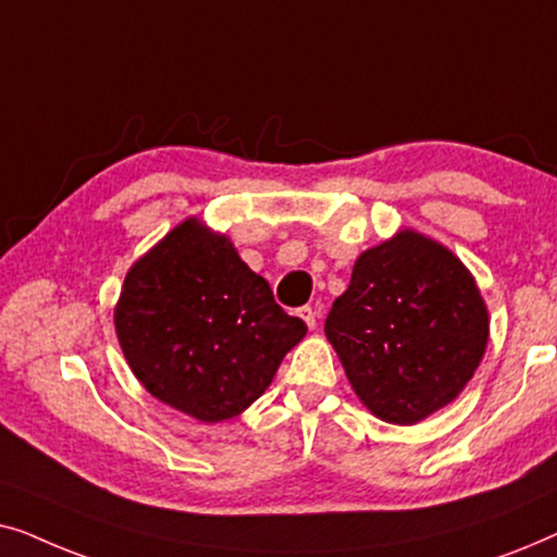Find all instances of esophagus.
<instances>
[{
    "mask_svg": "<svg viewBox=\"0 0 557 557\" xmlns=\"http://www.w3.org/2000/svg\"><path fill=\"white\" fill-rule=\"evenodd\" d=\"M299 317L304 319V322H307L309 330H314V326H317V317H319V309H317V307H301V309H299Z\"/></svg>",
    "mask_w": 557,
    "mask_h": 557,
    "instance_id": "34e87169",
    "label": "esophagus"
}]
</instances>
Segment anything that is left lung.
Listing matches in <instances>:
<instances>
[{"mask_svg": "<svg viewBox=\"0 0 557 557\" xmlns=\"http://www.w3.org/2000/svg\"><path fill=\"white\" fill-rule=\"evenodd\" d=\"M355 393L387 423H418L463 391L490 317L451 250L403 231L357 258L324 322Z\"/></svg>", "mask_w": 557, "mask_h": 557, "instance_id": "8db88e82", "label": "left lung"}]
</instances>
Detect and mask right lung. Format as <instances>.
I'll return each mask as SVG.
<instances>
[{
  "label": "right lung",
  "instance_id": "1",
  "mask_svg": "<svg viewBox=\"0 0 557 557\" xmlns=\"http://www.w3.org/2000/svg\"><path fill=\"white\" fill-rule=\"evenodd\" d=\"M113 319L141 385L205 423L246 410L307 334L233 243L197 220L132 265Z\"/></svg>",
  "mask_w": 557,
  "mask_h": 557
}]
</instances>
